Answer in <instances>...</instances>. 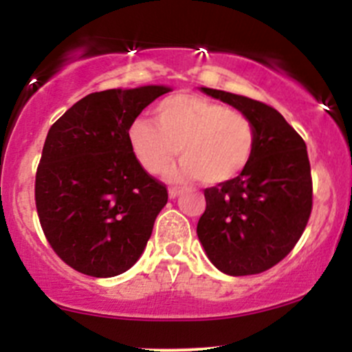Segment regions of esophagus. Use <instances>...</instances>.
<instances>
[{"label": "esophagus", "instance_id": "obj_1", "mask_svg": "<svg viewBox=\"0 0 352 352\" xmlns=\"http://www.w3.org/2000/svg\"><path fill=\"white\" fill-rule=\"evenodd\" d=\"M180 192H182V190H180L179 187H170V188H168V195H170V199H175L177 195L180 194Z\"/></svg>", "mask_w": 352, "mask_h": 352}]
</instances>
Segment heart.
Masks as SVG:
<instances>
[{"instance_id":"heart-1","label":"heart","mask_w":352,"mask_h":352,"mask_svg":"<svg viewBox=\"0 0 352 352\" xmlns=\"http://www.w3.org/2000/svg\"><path fill=\"white\" fill-rule=\"evenodd\" d=\"M128 142L143 168L162 175L179 155L182 173L204 184H223L250 165L256 146L253 121L223 104L179 94L157 106V123L136 118Z\"/></svg>"}]
</instances>
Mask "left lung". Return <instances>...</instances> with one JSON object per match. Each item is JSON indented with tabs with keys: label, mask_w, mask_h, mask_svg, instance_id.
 Returning <instances> with one entry per match:
<instances>
[{
	"label": "left lung",
	"mask_w": 352,
	"mask_h": 352,
	"mask_svg": "<svg viewBox=\"0 0 352 352\" xmlns=\"http://www.w3.org/2000/svg\"><path fill=\"white\" fill-rule=\"evenodd\" d=\"M253 121L256 146L234 179L204 188L197 236L216 268L232 276L256 275L295 248L312 212V175L303 138L272 106L201 87Z\"/></svg>",
	"instance_id": "left-lung-1"
}]
</instances>
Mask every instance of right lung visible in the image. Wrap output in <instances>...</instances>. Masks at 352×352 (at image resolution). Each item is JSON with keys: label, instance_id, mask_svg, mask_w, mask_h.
<instances>
[{"label": "right lung", "instance_id": "1", "mask_svg": "<svg viewBox=\"0 0 352 352\" xmlns=\"http://www.w3.org/2000/svg\"><path fill=\"white\" fill-rule=\"evenodd\" d=\"M165 86L92 92L49 129L35 175V204L47 241L64 263L109 278L142 256L165 184L133 153L128 128Z\"/></svg>", "mask_w": 352, "mask_h": 352}]
</instances>
